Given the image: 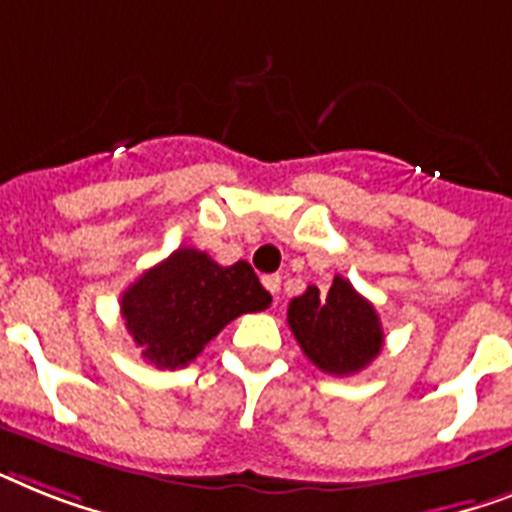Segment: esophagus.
Wrapping results in <instances>:
<instances>
[{
    "label": "esophagus",
    "instance_id": "obj_1",
    "mask_svg": "<svg viewBox=\"0 0 512 512\" xmlns=\"http://www.w3.org/2000/svg\"><path fill=\"white\" fill-rule=\"evenodd\" d=\"M280 285H282L280 274H266V277H264V287L274 295V298L280 295Z\"/></svg>",
    "mask_w": 512,
    "mask_h": 512
}]
</instances>
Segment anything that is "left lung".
Here are the masks:
<instances>
[{"label":"left lung","instance_id":"8db88e82","mask_svg":"<svg viewBox=\"0 0 512 512\" xmlns=\"http://www.w3.org/2000/svg\"><path fill=\"white\" fill-rule=\"evenodd\" d=\"M287 324L306 358L324 374L350 377L379 356L384 342L377 308L337 274L329 293L308 290L287 306Z\"/></svg>","mask_w":512,"mask_h":512}]
</instances>
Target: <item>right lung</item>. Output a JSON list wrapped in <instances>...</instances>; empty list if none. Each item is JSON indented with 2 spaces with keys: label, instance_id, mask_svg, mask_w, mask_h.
I'll list each match as a JSON object with an SVG mask.
<instances>
[{
  "label": "right lung",
  "instance_id": "right-lung-1",
  "mask_svg": "<svg viewBox=\"0 0 512 512\" xmlns=\"http://www.w3.org/2000/svg\"><path fill=\"white\" fill-rule=\"evenodd\" d=\"M272 303L248 261L219 266L209 253L177 248L122 293V319L156 369H183L222 327Z\"/></svg>",
  "mask_w": 512,
  "mask_h": 512
}]
</instances>
